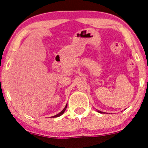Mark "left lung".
<instances>
[{
	"instance_id": "8db88e82",
	"label": "left lung",
	"mask_w": 148,
	"mask_h": 148,
	"mask_svg": "<svg viewBox=\"0 0 148 148\" xmlns=\"http://www.w3.org/2000/svg\"><path fill=\"white\" fill-rule=\"evenodd\" d=\"M98 112H99V113H103V112H101V111H99V110H98Z\"/></svg>"
}]
</instances>
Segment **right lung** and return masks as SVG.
Returning a JSON list of instances; mask_svg holds the SVG:
<instances>
[{
	"mask_svg": "<svg viewBox=\"0 0 148 148\" xmlns=\"http://www.w3.org/2000/svg\"><path fill=\"white\" fill-rule=\"evenodd\" d=\"M67 106H68V104H66V107L64 108V109L62 110V112H60V113H59V114H57V115H56V116H52V118H56V117H59V116H60L61 115H62L64 113V112H65V110H66V108H67Z\"/></svg>",
	"mask_w": 148,
	"mask_h": 148,
	"instance_id": "1",
	"label": "right lung"
}]
</instances>
